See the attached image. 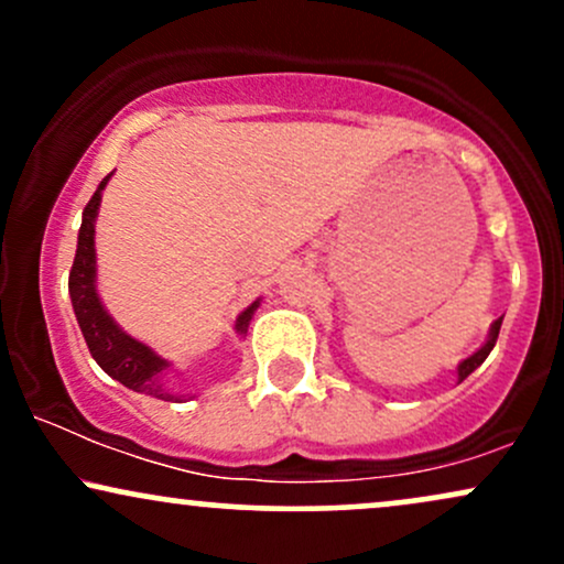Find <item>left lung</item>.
Here are the masks:
<instances>
[{
    "mask_svg": "<svg viewBox=\"0 0 564 564\" xmlns=\"http://www.w3.org/2000/svg\"><path fill=\"white\" fill-rule=\"evenodd\" d=\"M501 321L503 318H498V321H494L490 323V332H488V339H485V345L477 349V352H471L467 360H462V364H458V368H456V373H458V381H464L469 377L471 371H475L477 366H482V360L488 358L490 355V349L496 347V339H498V332H501Z\"/></svg>",
    "mask_w": 564,
    "mask_h": 564,
    "instance_id": "8db88e82",
    "label": "left lung"
}]
</instances>
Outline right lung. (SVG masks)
<instances>
[{
    "mask_svg": "<svg viewBox=\"0 0 564 564\" xmlns=\"http://www.w3.org/2000/svg\"><path fill=\"white\" fill-rule=\"evenodd\" d=\"M113 177V172L108 177H102V183L97 185L95 196L89 198V204L82 212V228H79V241H76V257L74 268L68 275V291H70V304H74L76 321L87 341L89 352L97 360V366L108 373V377L121 381L132 392L151 394V398L170 400V403H180L185 400V394L172 392L166 387V371H170V360L161 358L153 347H148L145 341L129 336L124 328L111 318V313L102 304L100 294H97V251H95V223L97 212H100L102 191H106L108 180ZM260 300H254L249 307L243 310L236 318V334L246 336L249 332V323L254 318Z\"/></svg>",
    "mask_w": 564,
    "mask_h": 564,
    "instance_id": "1",
    "label": "right lung"
}]
</instances>
